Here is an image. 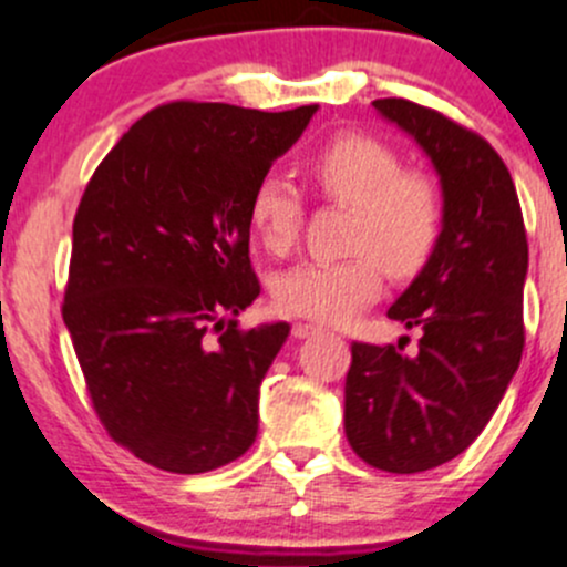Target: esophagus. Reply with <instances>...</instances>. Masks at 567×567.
Listing matches in <instances>:
<instances>
[{"label": "esophagus", "instance_id": "1", "mask_svg": "<svg viewBox=\"0 0 567 567\" xmlns=\"http://www.w3.org/2000/svg\"><path fill=\"white\" fill-rule=\"evenodd\" d=\"M318 326L316 323H293V337H299V340H305V337L310 334H318Z\"/></svg>", "mask_w": 567, "mask_h": 567}]
</instances>
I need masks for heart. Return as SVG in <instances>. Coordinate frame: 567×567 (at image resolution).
<instances>
[{
	"label": "heart",
	"mask_w": 567,
	"mask_h": 567,
	"mask_svg": "<svg viewBox=\"0 0 567 567\" xmlns=\"http://www.w3.org/2000/svg\"><path fill=\"white\" fill-rule=\"evenodd\" d=\"M307 173L326 199L351 208L346 249L357 255L290 268L277 279L274 301L285 316L346 323L375 301L381 268L390 277L420 271L439 241L442 203L425 175L400 173V158L373 136H334L312 153ZM249 219L262 247L285 255L301 221L293 183L262 177L251 192Z\"/></svg>",
	"instance_id": "obj_1"
}]
</instances>
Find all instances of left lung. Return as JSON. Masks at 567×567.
Returning <instances> with one entry per match:
<instances>
[{"mask_svg": "<svg viewBox=\"0 0 567 567\" xmlns=\"http://www.w3.org/2000/svg\"><path fill=\"white\" fill-rule=\"evenodd\" d=\"M373 106L431 158L442 230L386 312L405 329L420 326V351L351 346L346 436L370 466L414 474L461 455L516 375L529 249L513 177L483 136L403 99Z\"/></svg>", "mask_w": 567, "mask_h": 567, "instance_id": "left-lung-1", "label": "left lung"}]
</instances>
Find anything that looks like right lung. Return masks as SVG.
I'll return each instance as SVG.
<instances>
[{"mask_svg":"<svg viewBox=\"0 0 567 567\" xmlns=\"http://www.w3.org/2000/svg\"><path fill=\"white\" fill-rule=\"evenodd\" d=\"M316 112L158 106L84 188L62 320L109 436L151 466L210 472L255 444L290 326H236L260 296L249 199Z\"/></svg>","mask_w":567,"mask_h":567,"instance_id":"add662e5","label":"right lung"}]
</instances>
